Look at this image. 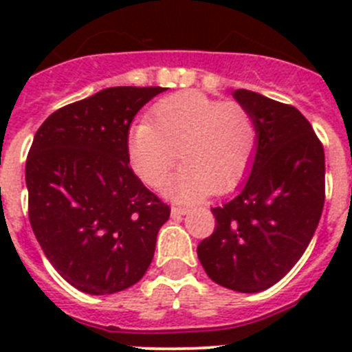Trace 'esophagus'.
Listing matches in <instances>:
<instances>
[{"label":"esophagus","instance_id":"obj_1","mask_svg":"<svg viewBox=\"0 0 352 352\" xmlns=\"http://www.w3.org/2000/svg\"><path fill=\"white\" fill-rule=\"evenodd\" d=\"M188 213V208L185 206H173L170 208V214H173L174 219H179V217H183V214Z\"/></svg>","mask_w":352,"mask_h":352}]
</instances>
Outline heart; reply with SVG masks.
Listing matches in <instances>:
<instances>
[{
	"label": "heart",
	"instance_id": "1",
	"mask_svg": "<svg viewBox=\"0 0 352 352\" xmlns=\"http://www.w3.org/2000/svg\"><path fill=\"white\" fill-rule=\"evenodd\" d=\"M259 130L245 105L186 89L158 100L149 123L130 133L133 170L148 186L164 185L179 158L185 167L167 185L179 201L232 190L256 158Z\"/></svg>",
	"mask_w": 352,
	"mask_h": 352
}]
</instances>
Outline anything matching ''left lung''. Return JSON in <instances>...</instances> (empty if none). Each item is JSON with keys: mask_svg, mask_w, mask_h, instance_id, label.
Listing matches in <instances>:
<instances>
[{"mask_svg": "<svg viewBox=\"0 0 352 352\" xmlns=\"http://www.w3.org/2000/svg\"><path fill=\"white\" fill-rule=\"evenodd\" d=\"M232 95L256 120V158L239 194L211 208L214 231L197 256L222 287L259 292L291 272L316 232L324 206V148L296 107L248 89Z\"/></svg>", "mask_w": 352, "mask_h": 352, "instance_id": "8db88e82", "label": "left lung"}]
</instances>
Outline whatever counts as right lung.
<instances>
[{"label":"right lung","instance_id":"1","mask_svg":"<svg viewBox=\"0 0 352 352\" xmlns=\"http://www.w3.org/2000/svg\"><path fill=\"white\" fill-rule=\"evenodd\" d=\"M166 88L118 86L58 109L26 160L31 229L54 270L88 294H113L148 272L170 208L130 167L129 129Z\"/></svg>","mask_w":352,"mask_h":352}]
</instances>
